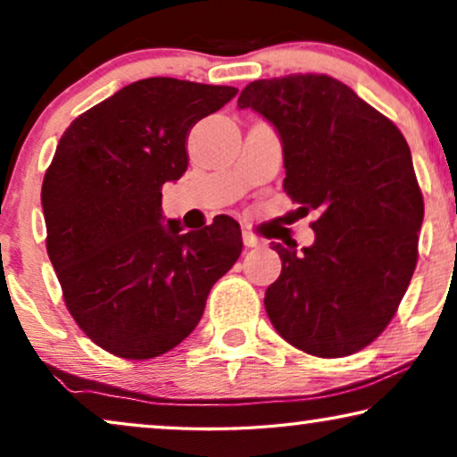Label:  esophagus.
<instances>
[{
	"mask_svg": "<svg viewBox=\"0 0 457 457\" xmlns=\"http://www.w3.org/2000/svg\"><path fill=\"white\" fill-rule=\"evenodd\" d=\"M243 245H245V247H258V245H262V239H260V237H255L253 233H249V230H245V233H243Z\"/></svg>",
	"mask_w": 457,
	"mask_h": 457,
	"instance_id": "1",
	"label": "esophagus"
}]
</instances>
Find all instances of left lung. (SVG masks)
Here are the masks:
<instances>
[{"label":"left lung","mask_w":457,"mask_h":457,"mask_svg":"<svg viewBox=\"0 0 457 457\" xmlns=\"http://www.w3.org/2000/svg\"><path fill=\"white\" fill-rule=\"evenodd\" d=\"M237 105L277 129L287 195L318 212L314 245L274 243L283 270L266 289L268 318L305 353L360 352L395 316L416 268L424 202L408 143L327 74L253 80Z\"/></svg>","instance_id":"obj_1"}]
</instances>
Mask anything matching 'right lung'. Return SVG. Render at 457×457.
<instances>
[{
	"instance_id": "right-lung-1",
	"label": "right lung",
	"mask_w": 457,
	"mask_h": 457,
	"mask_svg": "<svg viewBox=\"0 0 457 457\" xmlns=\"http://www.w3.org/2000/svg\"><path fill=\"white\" fill-rule=\"evenodd\" d=\"M235 96V87L143 79L62 135L41 189L47 255L74 322L118 358L177 347L241 255L233 218L189 233L162 222V185L185 174L193 124Z\"/></svg>"
}]
</instances>
